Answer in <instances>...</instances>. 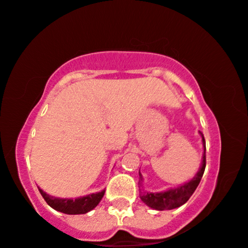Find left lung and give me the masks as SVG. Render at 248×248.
I'll return each instance as SVG.
<instances>
[{"label": "left lung", "mask_w": 248, "mask_h": 248, "mask_svg": "<svg viewBox=\"0 0 248 248\" xmlns=\"http://www.w3.org/2000/svg\"><path fill=\"white\" fill-rule=\"evenodd\" d=\"M199 134L202 135L203 147L202 160V165H200L199 167V170L197 171L194 177L191 178L190 181H187L186 183L181 184V186H178L176 187H169V189L166 191H160V192H149V191H145L143 189V176L142 174H140V171H139V186L142 187V189H140V198L145 205L151 207L152 209H155V211H170V209L178 208L180 206L184 205V203L190 199V197L192 196V193L196 191L197 186H199L206 167V142L205 139H203L202 133L199 131Z\"/></svg>", "instance_id": "obj_1"}]
</instances>
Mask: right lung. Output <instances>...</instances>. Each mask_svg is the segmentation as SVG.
Instances as JSON below:
<instances>
[{
  "instance_id": "obj_1",
  "label": "right lung",
  "mask_w": 248,
  "mask_h": 248,
  "mask_svg": "<svg viewBox=\"0 0 248 248\" xmlns=\"http://www.w3.org/2000/svg\"><path fill=\"white\" fill-rule=\"evenodd\" d=\"M40 193L42 194L43 199L46 200V203L55 211H58L64 214L68 215H78V214H86L90 212L98 205L103 197H104L105 190H102L101 192L90 193L87 196L79 197V198H57L52 197L45 192L42 189L39 187Z\"/></svg>"
}]
</instances>
